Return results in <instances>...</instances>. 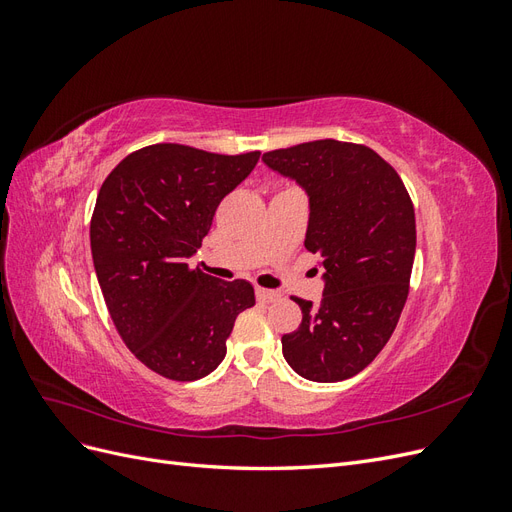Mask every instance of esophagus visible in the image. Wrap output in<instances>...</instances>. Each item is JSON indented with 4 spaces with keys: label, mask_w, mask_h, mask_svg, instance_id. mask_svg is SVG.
Here are the masks:
<instances>
[{
    "label": "esophagus",
    "mask_w": 512,
    "mask_h": 512,
    "mask_svg": "<svg viewBox=\"0 0 512 512\" xmlns=\"http://www.w3.org/2000/svg\"><path fill=\"white\" fill-rule=\"evenodd\" d=\"M282 294L277 292V290H267V288H256V299L260 301V303H273V301H277L280 299Z\"/></svg>",
    "instance_id": "1"
}]
</instances>
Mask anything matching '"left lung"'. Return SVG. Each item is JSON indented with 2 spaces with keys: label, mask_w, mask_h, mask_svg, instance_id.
Masks as SVG:
<instances>
[{
  "label": "left lung",
  "mask_w": 512,
  "mask_h": 512,
  "mask_svg": "<svg viewBox=\"0 0 512 512\" xmlns=\"http://www.w3.org/2000/svg\"><path fill=\"white\" fill-rule=\"evenodd\" d=\"M262 160L305 188V247L327 271L318 305L292 297L303 320L282 337L284 359L307 380H348L380 354L406 305L416 250L410 194L365 145L324 138Z\"/></svg>",
  "instance_id": "8db88e82"
}]
</instances>
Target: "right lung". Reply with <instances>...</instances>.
Listing matches in <instances>:
<instances>
[{"label":"right lung","mask_w":512,"mask_h":512,"mask_svg":"<svg viewBox=\"0 0 512 512\" xmlns=\"http://www.w3.org/2000/svg\"><path fill=\"white\" fill-rule=\"evenodd\" d=\"M258 158L158 143L123 158L98 192L89 237L108 314L136 359L168 380L211 374L256 303L250 282H222L188 260Z\"/></svg>","instance_id":"1"}]
</instances>
